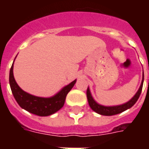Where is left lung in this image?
I'll list each match as a JSON object with an SVG mask.
<instances>
[{
  "label": "left lung",
  "instance_id": "left-lung-1",
  "mask_svg": "<svg viewBox=\"0 0 149 149\" xmlns=\"http://www.w3.org/2000/svg\"><path fill=\"white\" fill-rule=\"evenodd\" d=\"M143 83H144V72H143V78H142L141 86H140L139 89L136 92V93L135 94L133 97H132L131 100H128V102L120 104V105H115V106H104V105H102V104H100L97 103V101L93 99V96H92L89 88L88 87L87 98L88 101V104H89L90 108L93 110L94 112H96L98 114H100V115L113 116L119 114V113H121V112H123L125 110L129 109L137 101L139 97H140V95L141 93V91H142Z\"/></svg>",
  "mask_w": 149,
  "mask_h": 149
}]
</instances>
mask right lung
I'll return each instance as SVG.
<instances>
[{
	"instance_id": "add662e5",
	"label": "right lung",
	"mask_w": 149,
	"mask_h": 149,
	"mask_svg": "<svg viewBox=\"0 0 149 149\" xmlns=\"http://www.w3.org/2000/svg\"><path fill=\"white\" fill-rule=\"evenodd\" d=\"M13 63L9 72V84L15 100L23 109L40 116H48L54 114L64 106L66 96L74 86L77 80L62 88L52 97H37L22 90L16 82L13 76Z\"/></svg>"
}]
</instances>
